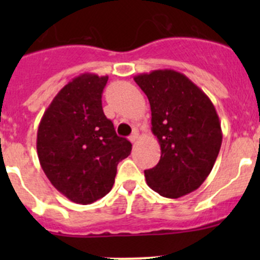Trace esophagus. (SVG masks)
I'll list each match as a JSON object with an SVG mask.
<instances>
[{
    "instance_id": "34e87169",
    "label": "esophagus",
    "mask_w": 260,
    "mask_h": 260,
    "mask_svg": "<svg viewBox=\"0 0 260 260\" xmlns=\"http://www.w3.org/2000/svg\"><path fill=\"white\" fill-rule=\"evenodd\" d=\"M137 140H138V132L136 131V132H133L132 135L129 136V141L132 143H136V142H137Z\"/></svg>"
}]
</instances>
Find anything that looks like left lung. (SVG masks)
<instances>
[{
    "label": "left lung",
    "instance_id": "1",
    "mask_svg": "<svg viewBox=\"0 0 260 260\" xmlns=\"http://www.w3.org/2000/svg\"><path fill=\"white\" fill-rule=\"evenodd\" d=\"M151 106L152 133L161 158L146 170L147 185L169 199L198 190L214 167L222 142L219 115L208 95L172 69L136 75Z\"/></svg>",
    "mask_w": 260,
    "mask_h": 260
}]
</instances>
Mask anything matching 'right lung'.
<instances>
[{
  "mask_svg": "<svg viewBox=\"0 0 260 260\" xmlns=\"http://www.w3.org/2000/svg\"><path fill=\"white\" fill-rule=\"evenodd\" d=\"M108 77L84 73L55 95L38 129L39 161L50 182L70 201L88 205L112 190L117 166L132 145L104 115Z\"/></svg>",
  "mask_w": 260,
  "mask_h": 260,
  "instance_id": "1",
  "label": "right lung"
}]
</instances>
